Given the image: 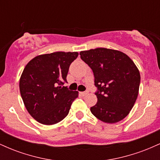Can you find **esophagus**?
I'll list each match as a JSON object with an SVG mask.
<instances>
[{
    "label": "esophagus",
    "instance_id": "1",
    "mask_svg": "<svg viewBox=\"0 0 160 160\" xmlns=\"http://www.w3.org/2000/svg\"><path fill=\"white\" fill-rule=\"evenodd\" d=\"M88 93H89V91H85V92H80V94H81L82 96H85V95H87Z\"/></svg>",
    "mask_w": 160,
    "mask_h": 160
}]
</instances>
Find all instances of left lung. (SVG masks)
<instances>
[{"instance_id": "1", "label": "left lung", "mask_w": 160, "mask_h": 160, "mask_svg": "<svg viewBox=\"0 0 160 160\" xmlns=\"http://www.w3.org/2000/svg\"><path fill=\"white\" fill-rule=\"evenodd\" d=\"M92 70L98 102L90 111L108 123L122 120L129 113L138 95L141 77L132 60L114 49L97 48L80 52Z\"/></svg>"}]
</instances>
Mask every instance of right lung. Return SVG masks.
Instances as JSON below:
<instances>
[{
    "label": "right lung",
    "mask_w": 160,
    "mask_h": 160,
    "mask_svg": "<svg viewBox=\"0 0 160 160\" xmlns=\"http://www.w3.org/2000/svg\"><path fill=\"white\" fill-rule=\"evenodd\" d=\"M77 52H56L40 55L31 60L23 70L19 89L31 116L43 125L60 122L68 114L78 91L69 90L67 75Z\"/></svg>",
    "instance_id": "add662e5"
}]
</instances>
